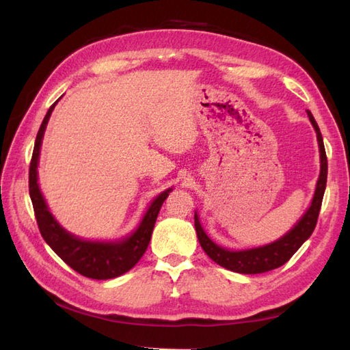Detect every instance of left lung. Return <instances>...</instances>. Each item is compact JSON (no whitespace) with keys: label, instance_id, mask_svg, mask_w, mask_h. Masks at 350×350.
<instances>
[{"label":"left lung","instance_id":"8db88e82","mask_svg":"<svg viewBox=\"0 0 350 350\" xmlns=\"http://www.w3.org/2000/svg\"><path fill=\"white\" fill-rule=\"evenodd\" d=\"M306 113H308L311 124L317 133L319 151H320V175L316 185V193H314V198H312L310 208L306 210V213L295 225V228H291V230L285 235H282L280 240H276L273 243L266 245V246L245 249V251H230V249L220 247L219 245H216L215 241H213L202 230L201 224H199V217L195 213V228H196L199 245L202 246L205 254L208 255L213 261L217 262L219 266H222L228 270H232V272L245 273V275L269 272V270H273L276 267H281L282 265H285V262L295 255L297 249L304 245V241L310 239L312 231H314L317 219H319L320 206H322V201H323V193L326 189L327 159L325 152L322 133L319 130V125L314 120V118H312L311 111L306 110Z\"/></svg>","mask_w":350,"mask_h":350}]
</instances>
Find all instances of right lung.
Instances as JSON below:
<instances>
[{"label": "right lung", "mask_w": 350, "mask_h": 350, "mask_svg": "<svg viewBox=\"0 0 350 350\" xmlns=\"http://www.w3.org/2000/svg\"><path fill=\"white\" fill-rule=\"evenodd\" d=\"M55 104L57 101L49 107L44 120H42L38 135H36L30 172H28V189H30V198L39 231L53 251L75 272L92 278V280H111V278L124 275L133 269L142 258V255L145 254L149 240H151L157 216H159L161 205L172 189L163 191L161 195L154 199L137 230L122 240L89 241L78 239L63 230L49 213L38 184V165L42 139H44L45 128Z\"/></svg>", "instance_id": "1"}]
</instances>
